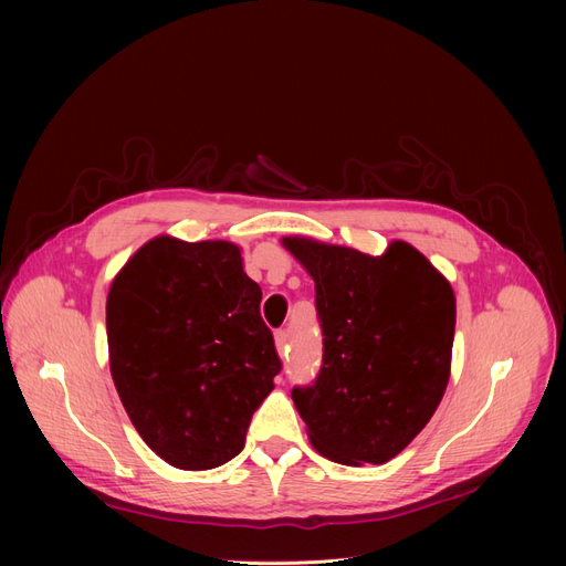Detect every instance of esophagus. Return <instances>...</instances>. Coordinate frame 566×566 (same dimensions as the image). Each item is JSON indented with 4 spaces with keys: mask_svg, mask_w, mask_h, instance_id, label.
I'll return each mask as SVG.
<instances>
[{
    "mask_svg": "<svg viewBox=\"0 0 566 566\" xmlns=\"http://www.w3.org/2000/svg\"><path fill=\"white\" fill-rule=\"evenodd\" d=\"M286 344H289V333H286V331H277V333H275V346H277V350H284Z\"/></svg>",
    "mask_w": 566,
    "mask_h": 566,
    "instance_id": "obj_1",
    "label": "esophagus"
}]
</instances>
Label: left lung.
Returning <instances> with one entry per match:
<instances>
[{
  "label": "left lung",
  "mask_w": 566,
  "mask_h": 566,
  "mask_svg": "<svg viewBox=\"0 0 566 566\" xmlns=\"http://www.w3.org/2000/svg\"><path fill=\"white\" fill-rule=\"evenodd\" d=\"M314 280L323 365L291 399L325 459L380 465L436 412L450 380L457 301L450 282L403 241L369 256L282 238Z\"/></svg>",
  "instance_id": "8db88e82"
}]
</instances>
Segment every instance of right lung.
<instances>
[{
	"mask_svg": "<svg viewBox=\"0 0 566 566\" xmlns=\"http://www.w3.org/2000/svg\"><path fill=\"white\" fill-rule=\"evenodd\" d=\"M259 303L227 241L158 235L114 277L109 371L133 427L169 465L211 470L245 448L282 369Z\"/></svg>",
	"mask_w": 566,
	"mask_h": 566,
	"instance_id": "1",
	"label": "right lung"
}]
</instances>
